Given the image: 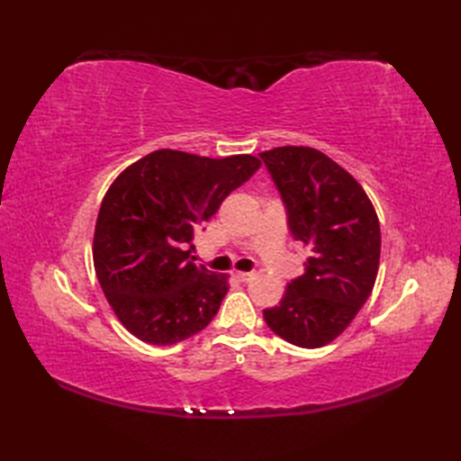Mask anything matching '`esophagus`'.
<instances>
[{"label":"esophagus","instance_id":"1","mask_svg":"<svg viewBox=\"0 0 461 461\" xmlns=\"http://www.w3.org/2000/svg\"><path fill=\"white\" fill-rule=\"evenodd\" d=\"M233 277H236L238 281H241V283H248L253 276H251V273H243V271H236V273H233Z\"/></svg>","mask_w":461,"mask_h":461}]
</instances>
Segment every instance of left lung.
Instances as JSON below:
<instances>
[{
	"label": "left lung",
	"mask_w": 461,
	"mask_h": 461,
	"mask_svg": "<svg viewBox=\"0 0 461 461\" xmlns=\"http://www.w3.org/2000/svg\"><path fill=\"white\" fill-rule=\"evenodd\" d=\"M281 194L291 236L307 246L305 273L263 311L277 337L303 348L335 340L375 287L380 223L366 192L329 156L309 146L261 152Z\"/></svg>",
	"instance_id": "1"
}]
</instances>
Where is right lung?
Returning a JSON list of instances; mask_svg holds the SVG:
<instances>
[{
  "label": "right lung",
  "instance_id": "add662e5",
  "mask_svg": "<svg viewBox=\"0 0 461 461\" xmlns=\"http://www.w3.org/2000/svg\"><path fill=\"white\" fill-rule=\"evenodd\" d=\"M256 156L156 150L104 194L93 259L106 301L136 339L168 347L210 325L228 276L194 263V233L258 172Z\"/></svg>",
  "mask_w": 461,
  "mask_h": 461
}]
</instances>
